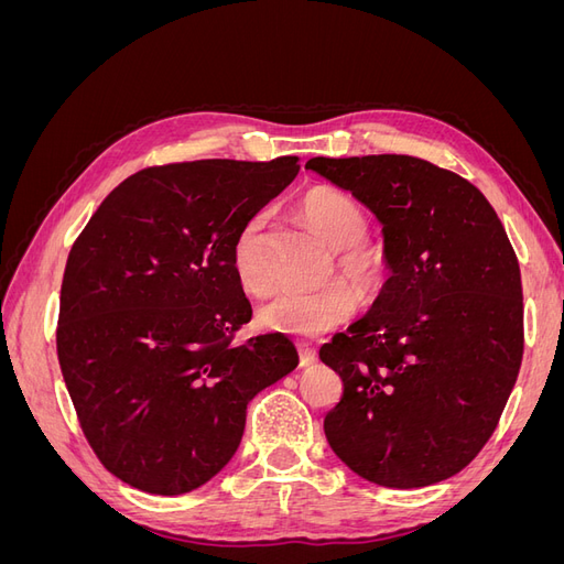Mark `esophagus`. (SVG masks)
Wrapping results in <instances>:
<instances>
[{
    "label": "esophagus",
    "mask_w": 564,
    "mask_h": 564,
    "mask_svg": "<svg viewBox=\"0 0 564 564\" xmlns=\"http://www.w3.org/2000/svg\"><path fill=\"white\" fill-rule=\"evenodd\" d=\"M296 348H299V362H301V367H313L315 362H317V350L313 348V346H308V344H296Z\"/></svg>",
    "instance_id": "1"
}]
</instances>
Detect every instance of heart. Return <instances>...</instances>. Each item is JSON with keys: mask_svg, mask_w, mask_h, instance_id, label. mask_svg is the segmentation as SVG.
<instances>
[{"mask_svg": "<svg viewBox=\"0 0 564 564\" xmlns=\"http://www.w3.org/2000/svg\"><path fill=\"white\" fill-rule=\"evenodd\" d=\"M301 216L332 247L329 275L338 270L362 294H377L388 278V259L381 245L365 240L367 212L352 195L319 185L301 197ZM268 216L256 214L240 228L232 245V270L249 294H268L272 278L265 263ZM357 305L355 289L340 278L317 289H289L259 311L261 327L270 332L313 338L346 322Z\"/></svg>", "mask_w": 564, "mask_h": 564, "instance_id": "b5f03b06", "label": "heart"}]
</instances>
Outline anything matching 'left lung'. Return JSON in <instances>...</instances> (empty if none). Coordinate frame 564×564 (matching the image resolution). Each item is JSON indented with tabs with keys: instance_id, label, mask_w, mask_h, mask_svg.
<instances>
[{
	"instance_id": "1",
	"label": "left lung",
	"mask_w": 564,
	"mask_h": 564,
	"mask_svg": "<svg viewBox=\"0 0 564 564\" xmlns=\"http://www.w3.org/2000/svg\"><path fill=\"white\" fill-rule=\"evenodd\" d=\"M383 226L390 278L371 311L319 348L344 381L324 435L344 464L390 489L464 470L516 386L518 256L473 183L409 155L313 158Z\"/></svg>"
}]
</instances>
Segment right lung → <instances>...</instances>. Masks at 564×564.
<instances>
[{
    "label": "right lung",
    "mask_w": 564,
    "mask_h": 564,
    "mask_svg": "<svg viewBox=\"0 0 564 564\" xmlns=\"http://www.w3.org/2000/svg\"><path fill=\"white\" fill-rule=\"evenodd\" d=\"M299 169V158L148 166L75 240L58 362L84 435L122 482L162 497L209 482L240 447L247 404L296 369L284 334L232 340L251 319L232 245Z\"/></svg>",
    "instance_id": "obj_1"
}]
</instances>
